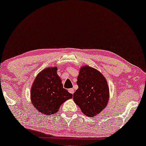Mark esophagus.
<instances>
[{"label":"esophagus","instance_id":"1","mask_svg":"<svg viewBox=\"0 0 146 146\" xmlns=\"http://www.w3.org/2000/svg\"><path fill=\"white\" fill-rule=\"evenodd\" d=\"M68 92L70 94H74V90L72 89V88H70V89H69L68 90Z\"/></svg>","mask_w":146,"mask_h":146}]
</instances>
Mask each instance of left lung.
I'll use <instances>...</instances> for the list:
<instances>
[{
    "instance_id": "obj_1",
    "label": "left lung",
    "mask_w": 146,
    "mask_h": 146,
    "mask_svg": "<svg viewBox=\"0 0 146 146\" xmlns=\"http://www.w3.org/2000/svg\"><path fill=\"white\" fill-rule=\"evenodd\" d=\"M73 100L84 114L95 117L106 107L110 98L109 87L100 72L89 66L80 68Z\"/></svg>"
}]
</instances>
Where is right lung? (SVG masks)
I'll return each instance as SVG.
<instances>
[{"label": "right lung", "instance_id": "right-lung-1", "mask_svg": "<svg viewBox=\"0 0 146 146\" xmlns=\"http://www.w3.org/2000/svg\"><path fill=\"white\" fill-rule=\"evenodd\" d=\"M57 70L56 66L46 68L38 74L32 85L31 102L43 115L56 113L60 106L73 96L63 88Z\"/></svg>", "mask_w": 146, "mask_h": 146}]
</instances>
